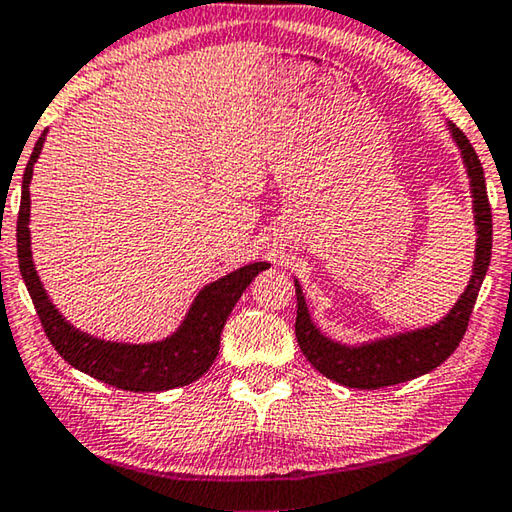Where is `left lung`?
<instances>
[{
    "label": "left lung",
    "mask_w": 512,
    "mask_h": 512,
    "mask_svg": "<svg viewBox=\"0 0 512 512\" xmlns=\"http://www.w3.org/2000/svg\"><path fill=\"white\" fill-rule=\"evenodd\" d=\"M449 132L460 148L462 164L467 168L469 186L474 198V223H476V259L474 273L467 289L462 291L458 303L449 314L433 326L399 332V335L376 339V342L346 346L323 335L310 319L305 305L303 289L296 280V339L300 351L310 360L316 371L335 380V383L355 389H380L387 385H399L405 380L419 378L433 371L456 351L465 337L469 316H472L478 289L483 285L492 257V209L485 191L483 166L478 161L472 143L460 129L449 123Z\"/></svg>",
    "instance_id": "8db88e82"
}]
</instances>
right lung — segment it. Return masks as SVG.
Returning a JSON list of instances; mask_svg holds the SVG:
<instances>
[{"instance_id": "add662e5", "label": "right lung", "mask_w": 512, "mask_h": 512, "mask_svg": "<svg viewBox=\"0 0 512 512\" xmlns=\"http://www.w3.org/2000/svg\"><path fill=\"white\" fill-rule=\"evenodd\" d=\"M45 134H40L36 148L31 152L29 164L22 177V200L18 214V262L24 285L34 300L38 319L43 323L45 335L56 353L72 367L88 373L91 378L113 385L127 392H164L189 385L205 376L212 367L221 346V332L246 287L259 271L271 264L255 262L218 278L212 285L202 287L193 305L186 312L182 326L173 335L152 344H123L97 339L88 332H81L63 319L61 312L52 305L40 282L34 259H31V198L29 184L34 175V164L43 150Z\"/></svg>"}]
</instances>
